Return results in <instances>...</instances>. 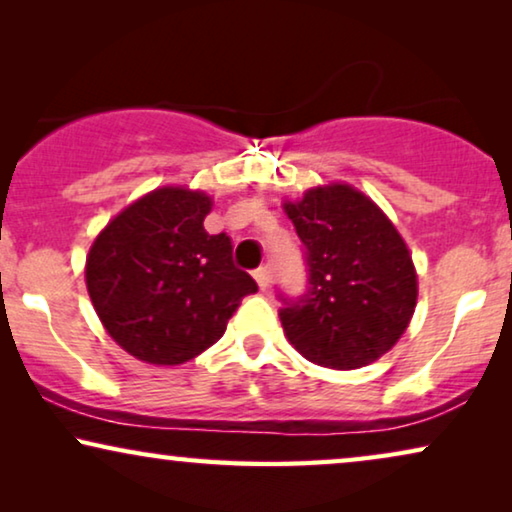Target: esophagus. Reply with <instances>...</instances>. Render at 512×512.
I'll return each instance as SVG.
<instances>
[{"mask_svg": "<svg viewBox=\"0 0 512 512\" xmlns=\"http://www.w3.org/2000/svg\"><path fill=\"white\" fill-rule=\"evenodd\" d=\"M254 279L258 282V286H261V291H268L272 286V275H270L268 268L254 270Z\"/></svg>", "mask_w": 512, "mask_h": 512, "instance_id": "1", "label": "esophagus"}]
</instances>
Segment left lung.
I'll return each instance as SVG.
<instances>
[{
  "label": "left lung",
  "instance_id": "1",
  "mask_svg": "<svg viewBox=\"0 0 512 512\" xmlns=\"http://www.w3.org/2000/svg\"><path fill=\"white\" fill-rule=\"evenodd\" d=\"M305 247L307 291L279 296L284 333L324 368L368 366L396 345L417 305L412 256L387 214L347 184L284 202Z\"/></svg>",
  "mask_w": 512,
  "mask_h": 512
}]
</instances>
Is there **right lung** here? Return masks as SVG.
Instances as JSON below:
<instances>
[{"label": "right lung", "instance_id": "1", "mask_svg": "<svg viewBox=\"0 0 512 512\" xmlns=\"http://www.w3.org/2000/svg\"><path fill=\"white\" fill-rule=\"evenodd\" d=\"M212 198L165 186L125 207L97 235L86 286L97 317L125 352L156 366H179L212 347L242 298L256 293L235 268L226 233L202 221Z\"/></svg>", "mask_w": 512, "mask_h": 512}]
</instances>
